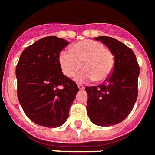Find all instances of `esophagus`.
I'll return each instance as SVG.
<instances>
[{"label": "esophagus", "mask_w": 155, "mask_h": 155, "mask_svg": "<svg viewBox=\"0 0 155 155\" xmlns=\"http://www.w3.org/2000/svg\"><path fill=\"white\" fill-rule=\"evenodd\" d=\"M78 88H79L80 90H83V89H84V85H82V84H78Z\"/></svg>", "instance_id": "1"}]
</instances>
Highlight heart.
Returning a JSON list of instances; mask_svg holds the SVG:
<instances>
[{"mask_svg":"<svg viewBox=\"0 0 155 155\" xmlns=\"http://www.w3.org/2000/svg\"><path fill=\"white\" fill-rule=\"evenodd\" d=\"M58 63L64 75L72 78L81 67L84 70L77 77L78 81L104 82L111 75L115 58L108 48L98 41L85 39L72 45L71 51L63 50L58 55Z\"/></svg>","mask_w":155,"mask_h":155,"instance_id":"heart-1","label":"heart"}]
</instances>
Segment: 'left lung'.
Here are the masks:
<instances>
[{"label": "left lung", "mask_w": 155, "mask_h": 155, "mask_svg": "<svg viewBox=\"0 0 155 155\" xmlns=\"http://www.w3.org/2000/svg\"><path fill=\"white\" fill-rule=\"evenodd\" d=\"M94 39L110 49L115 66L104 84L85 88L88 94L87 112L94 124L110 127L125 120L133 110L137 98L139 66L134 52L119 40L107 36Z\"/></svg>", "instance_id": "obj_1"}]
</instances>
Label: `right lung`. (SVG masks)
Returning a JSON list of instances; mask_svg holds the SVG:
<instances>
[{
    "mask_svg": "<svg viewBox=\"0 0 155 155\" xmlns=\"http://www.w3.org/2000/svg\"><path fill=\"white\" fill-rule=\"evenodd\" d=\"M68 44L56 36L42 38L22 51L16 67L19 103L27 116L39 126L64 124L78 92L58 63L59 53Z\"/></svg>",
    "mask_w": 155,
    "mask_h": 155,
    "instance_id": "add662e5",
    "label": "right lung"
}]
</instances>
